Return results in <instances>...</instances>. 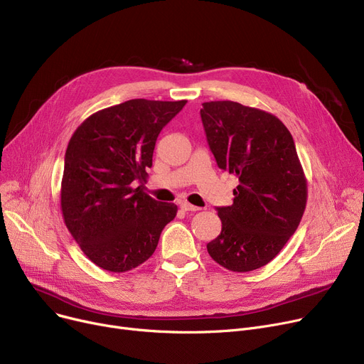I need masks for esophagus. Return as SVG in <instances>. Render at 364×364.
<instances>
[{
  "mask_svg": "<svg viewBox=\"0 0 364 364\" xmlns=\"http://www.w3.org/2000/svg\"><path fill=\"white\" fill-rule=\"evenodd\" d=\"M181 209L183 210H193V212H195V210H200V208L199 206H195V205H191V203H188V202H181Z\"/></svg>",
  "mask_w": 364,
  "mask_h": 364,
  "instance_id": "34e87169",
  "label": "esophagus"
}]
</instances>
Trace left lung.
<instances>
[{"instance_id": "left-lung-1", "label": "left lung", "mask_w": 364, "mask_h": 364, "mask_svg": "<svg viewBox=\"0 0 364 364\" xmlns=\"http://www.w3.org/2000/svg\"><path fill=\"white\" fill-rule=\"evenodd\" d=\"M200 117L218 166L238 178L232 205L218 208L223 230L208 253L232 272L259 269L282 250L306 209L293 136L274 114L232 101L205 102Z\"/></svg>"}]
</instances>
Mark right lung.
I'll return each mask as SVG.
<instances>
[{
  "instance_id": "right-lung-1",
  "label": "right lung",
  "mask_w": 364,
  "mask_h": 364,
  "mask_svg": "<svg viewBox=\"0 0 364 364\" xmlns=\"http://www.w3.org/2000/svg\"><path fill=\"white\" fill-rule=\"evenodd\" d=\"M186 102L130 100L104 108L87 117L68 141L61 181L64 224L105 271L127 272L146 262L177 215V205L155 200L143 183L158 134Z\"/></svg>"
}]
</instances>
